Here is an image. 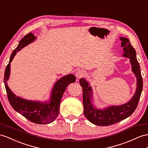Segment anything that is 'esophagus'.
I'll use <instances>...</instances> for the list:
<instances>
[{"label":"esophagus","mask_w":148,"mask_h":148,"mask_svg":"<svg viewBox=\"0 0 148 148\" xmlns=\"http://www.w3.org/2000/svg\"><path fill=\"white\" fill-rule=\"evenodd\" d=\"M85 75V71L84 70H79L76 74H75V76H76L77 79H79L84 76Z\"/></svg>","instance_id":"1"}]
</instances>
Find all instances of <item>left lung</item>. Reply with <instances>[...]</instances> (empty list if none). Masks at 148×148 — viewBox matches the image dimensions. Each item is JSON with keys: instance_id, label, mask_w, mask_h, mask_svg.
I'll list each match as a JSON object with an SVG mask.
<instances>
[{"instance_id": "1", "label": "left lung", "mask_w": 148, "mask_h": 148, "mask_svg": "<svg viewBox=\"0 0 148 148\" xmlns=\"http://www.w3.org/2000/svg\"><path fill=\"white\" fill-rule=\"evenodd\" d=\"M122 41L121 47H123V56L130 58L132 71L137 79V88L134 95L128 103L121 106H111L104 109L94 107L92 103V90L89 83L85 79L79 81L83 90V105L84 114L90 123L100 126H110L124 120L130 116L138 106V102L143 90V78L139 62L136 58V52L130 40L126 37H120Z\"/></svg>"}]
</instances>
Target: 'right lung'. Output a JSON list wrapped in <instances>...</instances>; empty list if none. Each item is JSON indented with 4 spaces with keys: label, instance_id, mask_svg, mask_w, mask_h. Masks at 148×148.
I'll list each match as a JSON object with an SVG mask.
<instances>
[{
    "label": "right lung",
    "instance_id": "add662e5",
    "mask_svg": "<svg viewBox=\"0 0 148 148\" xmlns=\"http://www.w3.org/2000/svg\"><path fill=\"white\" fill-rule=\"evenodd\" d=\"M36 39V37L33 34L29 33L21 40L10 56L9 64L5 70L3 81L9 101L14 110L32 123L45 124L53 122L58 117L63 94L67 86L75 81V77L73 74H68L56 81L51 90L50 100L45 103L26 100L15 95L7 85V81L10 75V62L18 51Z\"/></svg>",
    "mask_w": 148,
    "mask_h": 148
}]
</instances>
